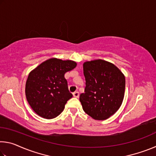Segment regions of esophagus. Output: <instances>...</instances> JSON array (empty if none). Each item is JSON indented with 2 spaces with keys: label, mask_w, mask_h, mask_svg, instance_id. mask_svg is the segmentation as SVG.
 <instances>
[{
  "label": "esophagus",
  "mask_w": 156,
  "mask_h": 156,
  "mask_svg": "<svg viewBox=\"0 0 156 156\" xmlns=\"http://www.w3.org/2000/svg\"><path fill=\"white\" fill-rule=\"evenodd\" d=\"M73 96H74L75 98H78L79 96H80V94H79L78 91H76V92H74V93L73 94Z\"/></svg>",
  "instance_id": "34e87169"
}]
</instances>
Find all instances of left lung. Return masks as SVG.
Masks as SVG:
<instances>
[{
    "label": "left lung",
    "mask_w": 156,
    "mask_h": 156,
    "mask_svg": "<svg viewBox=\"0 0 156 156\" xmlns=\"http://www.w3.org/2000/svg\"><path fill=\"white\" fill-rule=\"evenodd\" d=\"M83 73L86 87L80 101L84 112L95 120L107 119L122 103L125 75L113 63L101 59L84 62Z\"/></svg>",
    "instance_id": "1"
}]
</instances>
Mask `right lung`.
<instances>
[{"label": "right lung", "mask_w": 156, "mask_h": 156, "mask_svg": "<svg viewBox=\"0 0 156 156\" xmlns=\"http://www.w3.org/2000/svg\"><path fill=\"white\" fill-rule=\"evenodd\" d=\"M73 60L53 58L45 60L30 73L25 84L26 98L31 109L39 116L52 119L65 109L73 95L68 89L65 73L73 69Z\"/></svg>", "instance_id": "add662e5"}]
</instances>
